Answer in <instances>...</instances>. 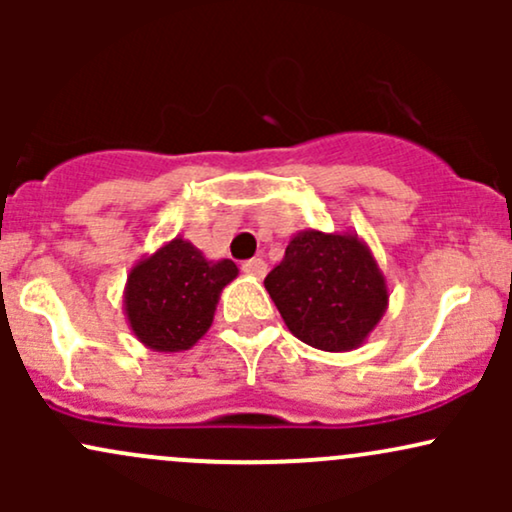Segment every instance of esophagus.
<instances>
[{"mask_svg":"<svg viewBox=\"0 0 512 512\" xmlns=\"http://www.w3.org/2000/svg\"><path fill=\"white\" fill-rule=\"evenodd\" d=\"M243 272L255 276V279H262L267 274V262L260 260V257H252V260L243 262Z\"/></svg>","mask_w":512,"mask_h":512,"instance_id":"esophagus-1","label":"esophagus"}]
</instances>
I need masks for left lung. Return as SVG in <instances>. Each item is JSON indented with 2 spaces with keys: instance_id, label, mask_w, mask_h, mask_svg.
I'll return each mask as SVG.
<instances>
[{
  "instance_id": "left-lung-1",
  "label": "left lung",
  "mask_w": 512,
  "mask_h": 512,
  "mask_svg": "<svg viewBox=\"0 0 512 512\" xmlns=\"http://www.w3.org/2000/svg\"><path fill=\"white\" fill-rule=\"evenodd\" d=\"M264 289L293 337L332 354L366 342L390 303L383 269L351 231H298Z\"/></svg>"
}]
</instances>
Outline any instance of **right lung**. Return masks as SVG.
I'll list each match as a JSON object with an SVG mask.
<instances>
[{
  "label": "right lung",
  "instance_id": "obj_1",
  "mask_svg": "<svg viewBox=\"0 0 512 512\" xmlns=\"http://www.w3.org/2000/svg\"><path fill=\"white\" fill-rule=\"evenodd\" d=\"M238 276L236 262L207 260L182 236L144 255L127 274L122 310L146 349H192L214 322L221 291Z\"/></svg>",
  "mask_w": 512,
  "mask_h": 512
}]
</instances>
